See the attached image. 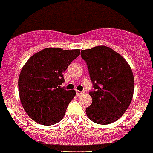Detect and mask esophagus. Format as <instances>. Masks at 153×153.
<instances>
[{
    "mask_svg": "<svg viewBox=\"0 0 153 153\" xmlns=\"http://www.w3.org/2000/svg\"><path fill=\"white\" fill-rule=\"evenodd\" d=\"M76 95H77V96H80V95H82V94L83 93V92H82V91H79V90H76Z\"/></svg>",
    "mask_w": 153,
    "mask_h": 153,
    "instance_id": "obj_1",
    "label": "esophagus"
}]
</instances>
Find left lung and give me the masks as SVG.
I'll return each instance as SVG.
<instances>
[{"label": "left lung", "instance_id": "left-lung-1", "mask_svg": "<svg viewBox=\"0 0 153 153\" xmlns=\"http://www.w3.org/2000/svg\"><path fill=\"white\" fill-rule=\"evenodd\" d=\"M86 61L93 89L86 109L93 122L108 124L120 118L129 107L134 90L132 70L122 56L104 45L81 51Z\"/></svg>", "mask_w": 153, "mask_h": 153}]
</instances>
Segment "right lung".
<instances>
[{"label":"right lung","instance_id":"1","mask_svg":"<svg viewBox=\"0 0 153 153\" xmlns=\"http://www.w3.org/2000/svg\"><path fill=\"white\" fill-rule=\"evenodd\" d=\"M80 50L48 48L29 58L22 68L18 80L21 104L28 115L39 124L52 125L62 120L76 95L66 90L63 73Z\"/></svg>","mask_w":153,"mask_h":153}]
</instances>
